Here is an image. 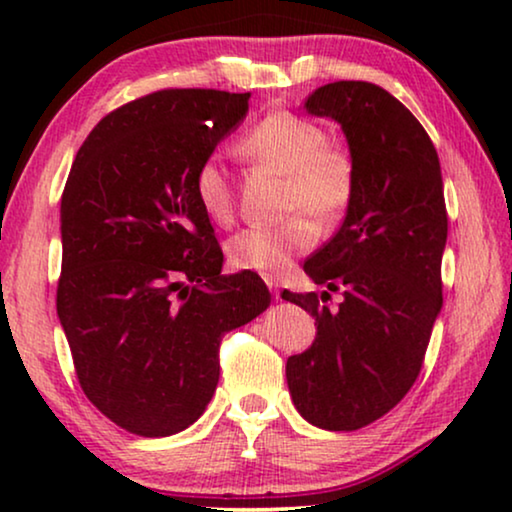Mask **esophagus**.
I'll return each instance as SVG.
<instances>
[{"label":"esophagus","instance_id":"1","mask_svg":"<svg viewBox=\"0 0 512 512\" xmlns=\"http://www.w3.org/2000/svg\"><path fill=\"white\" fill-rule=\"evenodd\" d=\"M265 284H268V289L272 291V296L279 298V289H277V282L272 277H265Z\"/></svg>","mask_w":512,"mask_h":512}]
</instances>
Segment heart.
Listing matches in <instances>:
<instances>
[{"mask_svg":"<svg viewBox=\"0 0 512 512\" xmlns=\"http://www.w3.org/2000/svg\"><path fill=\"white\" fill-rule=\"evenodd\" d=\"M237 151L251 163L284 174V209L289 219L277 226H254L230 237L226 256L233 268L279 275L291 261L319 240V221L340 219L356 193V165L342 146L328 142L319 123L293 111L263 116L240 142ZM195 200L216 226L235 219V193L219 158H205L193 174ZM308 214L305 215L304 212Z\"/></svg>","mask_w":512,"mask_h":512,"instance_id":"b5f03b06","label":"heart"}]
</instances>
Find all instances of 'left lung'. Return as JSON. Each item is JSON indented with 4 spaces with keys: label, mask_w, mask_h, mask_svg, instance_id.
<instances>
[{
    "label": "left lung",
    "mask_w": 512,
    "mask_h": 512,
    "mask_svg": "<svg viewBox=\"0 0 512 512\" xmlns=\"http://www.w3.org/2000/svg\"><path fill=\"white\" fill-rule=\"evenodd\" d=\"M305 109L340 123L356 193L338 233L303 265L326 286L321 299L340 290L341 305L331 311L317 293H282L317 326L312 347L286 361V382L307 422L356 431L387 415L422 370L443 307V177L422 123L375 83H326Z\"/></svg>",
    "instance_id": "1"
}]
</instances>
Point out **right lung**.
<instances>
[{
  "mask_svg": "<svg viewBox=\"0 0 512 512\" xmlns=\"http://www.w3.org/2000/svg\"><path fill=\"white\" fill-rule=\"evenodd\" d=\"M251 93L170 88L123 104L76 153L60 202L58 317L88 401L121 429L191 426L219 382V345L270 305L223 254L193 174L244 121Z\"/></svg>",
  "mask_w": 512,
  "mask_h": 512,
  "instance_id": "right-lung-1",
  "label": "right lung"
}]
</instances>
